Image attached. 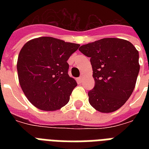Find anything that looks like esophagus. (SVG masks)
<instances>
[{
	"label": "esophagus",
	"mask_w": 149,
	"mask_h": 149,
	"mask_svg": "<svg viewBox=\"0 0 149 149\" xmlns=\"http://www.w3.org/2000/svg\"><path fill=\"white\" fill-rule=\"evenodd\" d=\"M78 80H79V81L80 82V83H82V82H83V77H79V79H78Z\"/></svg>",
	"instance_id": "obj_1"
}]
</instances>
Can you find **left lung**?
<instances>
[{
	"mask_svg": "<svg viewBox=\"0 0 149 149\" xmlns=\"http://www.w3.org/2000/svg\"><path fill=\"white\" fill-rule=\"evenodd\" d=\"M91 57L94 88L89 102L101 113H111L125 104L134 91L140 65L139 51L125 39L106 38L80 46Z\"/></svg>",
	"mask_w": 149,
	"mask_h": 149,
	"instance_id": "1",
	"label": "left lung"
}]
</instances>
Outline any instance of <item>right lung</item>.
I'll return each instance as SVG.
<instances>
[{"label": "right lung", "instance_id": "obj_1", "mask_svg": "<svg viewBox=\"0 0 149 149\" xmlns=\"http://www.w3.org/2000/svg\"><path fill=\"white\" fill-rule=\"evenodd\" d=\"M79 47L52 37H39L27 42L17 63L20 86L37 108L56 111L70 100L77 84L68 74L67 60Z\"/></svg>", "mask_w": 149, "mask_h": 149}]
</instances>
